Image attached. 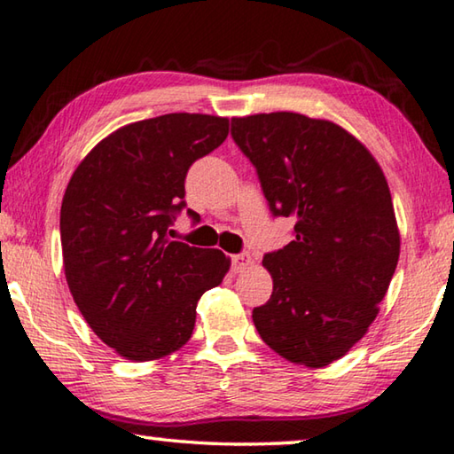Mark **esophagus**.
Wrapping results in <instances>:
<instances>
[{
	"label": "esophagus",
	"instance_id": "obj_1",
	"mask_svg": "<svg viewBox=\"0 0 454 454\" xmlns=\"http://www.w3.org/2000/svg\"><path fill=\"white\" fill-rule=\"evenodd\" d=\"M249 265H251L249 254H237V255H231V267H233L235 273L247 270Z\"/></svg>",
	"mask_w": 454,
	"mask_h": 454
}]
</instances>
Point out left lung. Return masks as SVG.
<instances>
[{
	"mask_svg": "<svg viewBox=\"0 0 454 454\" xmlns=\"http://www.w3.org/2000/svg\"><path fill=\"white\" fill-rule=\"evenodd\" d=\"M273 217L294 241L263 255L273 294L254 309L286 360L328 366L368 332L395 276L400 235L388 183L368 148L328 121L295 113L233 118Z\"/></svg>",
	"mask_w": 454,
	"mask_h": 454,
	"instance_id": "left-lung-1",
	"label": "left lung"
}]
</instances>
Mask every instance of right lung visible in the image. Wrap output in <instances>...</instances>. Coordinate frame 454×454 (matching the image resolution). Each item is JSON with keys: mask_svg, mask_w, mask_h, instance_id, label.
<instances>
[{"mask_svg": "<svg viewBox=\"0 0 454 454\" xmlns=\"http://www.w3.org/2000/svg\"><path fill=\"white\" fill-rule=\"evenodd\" d=\"M227 135V118L162 114L118 129L74 170L59 211L66 281L92 332L126 360L178 350L200 295L225 278L223 251L173 241L168 227L187 207L191 165Z\"/></svg>", "mask_w": 454, "mask_h": 454, "instance_id": "right-lung-1", "label": "right lung"}]
</instances>
